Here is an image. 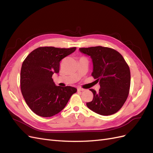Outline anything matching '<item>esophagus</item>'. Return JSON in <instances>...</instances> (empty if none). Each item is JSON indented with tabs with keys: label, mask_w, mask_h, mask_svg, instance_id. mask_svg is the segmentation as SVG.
Wrapping results in <instances>:
<instances>
[{
	"label": "esophagus",
	"mask_w": 153,
	"mask_h": 153,
	"mask_svg": "<svg viewBox=\"0 0 153 153\" xmlns=\"http://www.w3.org/2000/svg\"><path fill=\"white\" fill-rule=\"evenodd\" d=\"M77 90H78V91H84V89H82V88H81V87H78V88H77Z\"/></svg>",
	"instance_id": "34e87169"
}]
</instances>
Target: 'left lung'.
I'll list each match as a JSON object with an SVG mask.
<instances>
[{"label": "left lung", "mask_w": 153, "mask_h": 153, "mask_svg": "<svg viewBox=\"0 0 153 153\" xmlns=\"http://www.w3.org/2000/svg\"><path fill=\"white\" fill-rule=\"evenodd\" d=\"M79 50L91 57L93 63L91 75L100 85L98 92L90 89L93 100L86 103L87 107L102 115L116 113L129 94L131 75L128 64L122 55L112 48L98 46Z\"/></svg>", "instance_id": "1"}]
</instances>
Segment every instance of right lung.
<instances>
[{
  "instance_id": "obj_1",
  "label": "right lung",
  "mask_w": 153,
  "mask_h": 153,
  "mask_svg": "<svg viewBox=\"0 0 153 153\" xmlns=\"http://www.w3.org/2000/svg\"><path fill=\"white\" fill-rule=\"evenodd\" d=\"M75 50L76 47H39L23 62L21 91L26 103L36 114L48 117L58 114L76 92L75 87L55 85L52 78L53 73L59 72L60 61Z\"/></svg>"
}]
</instances>
